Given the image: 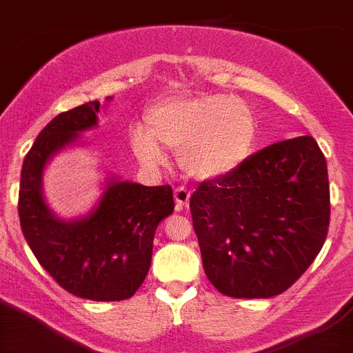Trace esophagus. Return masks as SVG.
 Segmentation results:
<instances>
[{"label": "esophagus", "mask_w": 353, "mask_h": 353, "mask_svg": "<svg viewBox=\"0 0 353 353\" xmlns=\"http://www.w3.org/2000/svg\"><path fill=\"white\" fill-rule=\"evenodd\" d=\"M189 199H191V191H187L185 187H179L174 191V201H176V210H183V208L189 205Z\"/></svg>", "instance_id": "1"}]
</instances>
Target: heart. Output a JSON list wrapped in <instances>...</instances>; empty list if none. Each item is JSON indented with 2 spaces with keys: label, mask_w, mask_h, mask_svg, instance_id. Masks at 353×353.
<instances>
[{
  "label": "heart",
  "mask_w": 353,
  "mask_h": 353,
  "mask_svg": "<svg viewBox=\"0 0 353 353\" xmlns=\"http://www.w3.org/2000/svg\"><path fill=\"white\" fill-rule=\"evenodd\" d=\"M146 129L132 132V148L146 166L166 162L164 148L176 152L179 166L199 182L235 173L251 157L258 118L245 101L230 93H179L164 97L145 113Z\"/></svg>",
  "instance_id": "b5f03b06"
}]
</instances>
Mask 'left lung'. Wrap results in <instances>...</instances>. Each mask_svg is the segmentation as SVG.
Masks as SVG:
<instances>
[{
	"mask_svg": "<svg viewBox=\"0 0 353 353\" xmlns=\"http://www.w3.org/2000/svg\"><path fill=\"white\" fill-rule=\"evenodd\" d=\"M203 269L223 295L269 299L313 263L330 221L327 162L311 136L260 150L191 196Z\"/></svg>",
	"mask_w": 353,
	"mask_h": 353,
	"instance_id": "8db88e82",
	"label": "left lung"
}]
</instances>
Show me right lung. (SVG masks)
<instances>
[{
	"label": "right lung",
	"instance_id": "right-lung-1",
	"mask_svg": "<svg viewBox=\"0 0 353 353\" xmlns=\"http://www.w3.org/2000/svg\"><path fill=\"white\" fill-rule=\"evenodd\" d=\"M108 97L105 101H111ZM101 102L60 113L43 127L24 157L19 189V219L24 239L61 288L99 302L132 297L143 285L159 223L174 210L170 185L146 187L114 176L105 180L99 203L77 219H61L43 198L48 162L77 145L99 123Z\"/></svg>",
	"mask_w": 353,
	"mask_h": 353
}]
</instances>
